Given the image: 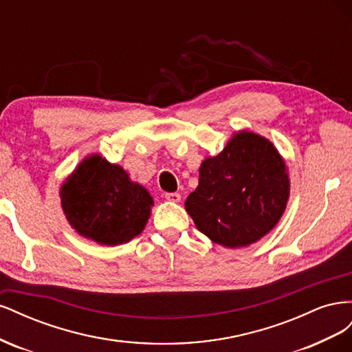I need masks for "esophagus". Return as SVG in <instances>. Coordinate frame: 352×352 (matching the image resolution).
I'll return each mask as SVG.
<instances>
[{
    "instance_id": "obj_1",
    "label": "esophagus",
    "mask_w": 352,
    "mask_h": 352,
    "mask_svg": "<svg viewBox=\"0 0 352 352\" xmlns=\"http://www.w3.org/2000/svg\"><path fill=\"white\" fill-rule=\"evenodd\" d=\"M164 197L170 202H179L180 201V195L177 192H167Z\"/></svg>"
}]
</instances>
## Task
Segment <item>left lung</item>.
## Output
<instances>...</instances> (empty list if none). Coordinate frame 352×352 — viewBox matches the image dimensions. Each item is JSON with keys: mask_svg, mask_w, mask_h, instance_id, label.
Returning <instances> with one entry per match:
<instances>
[{"mask_svg": "<svg viewBox=\"0 0 352 352\" xmlns=\"http://www.w3.org/2000/svg\"><path fill=\"white\" fill-rule=\"evenodd\" d=\"M289 198V176L274 145L241 131L201 163L199 182L185 201L197 229L226 248L257 242L278 225Z\"/></svg>", "mask_w": 352, "mask_h": 352, "instance_id": "left-lung-1", "label": "left lung"}]
</instances>
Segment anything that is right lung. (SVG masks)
Listing matches in <instances>:
<instances>
[{
    "label": "right lung",
    "instance_id": "obj_1",
    "mask_svg": "<svg viewBox=\"0 0 352 352\" xmlns=\"http://www.w3.org/2000/svg\"><path fill=\"white\" fill-rule=\"evenodd\" d=\"M61 207L80 236L101 245L129 242L144 230L153 197L123 167L98 154L79 163L60 189Z\"/></svg>",
    "mask_w": 352,
    "mask_h": 352
}]
</instances>
